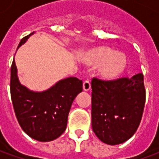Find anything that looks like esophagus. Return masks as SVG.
I'll list each match as a JSON object with an SVG mask.
<instances>
[{
  "label": "esophagus",
  "instance_id": "34e87169",
  "mask_svg": "<svg viewBox=\"0 0 159 159\" xmlns=\"http://www.w3.org/2000/svg\"><path fill=\"white\" fill-rule=\"evenodd\" d=\"M83 88L84 91H89V90L91 89V84H90V82L89 80H85V81L83 82Z\"/></svg>",
  "mask_w": 159,
  "mask_h": 159
}]
</instances>
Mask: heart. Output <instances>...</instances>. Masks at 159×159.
Returning <instances> with one entry per match:
<instances>
[{"label":"heart","instance_id":"obj_1","mask_svg":"<svg viewBox=\"0 0 159 159\" xmlns=\"http://www.w3.org/2000/svg\"><path fill=\"white\" fill-rule=\"evenodd\" d=\"M84 62L89 66L100 65L98 68L101 78L111 81L118 78L126 70L128 59L126 55L113 49L101 47L93 50L84 57Z\"/></svg>","mask_w":159,"mask_h":159}]
</instances>
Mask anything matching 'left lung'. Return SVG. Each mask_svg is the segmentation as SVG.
Returning a JSON list of instances; mask_svg holds the SVG:
<instances>
[{
    "mask_svg": "<svg viewBox=\"0 0 159 159\" xmlns=\"http://www.w3.org/2000/svg\"><path fill=\"white\" fill-rule=\"evenodd\" d=\"M92 128L108 145L123 143L133 136L143 114L146 90L142 73L111 81L93 78Z\"/></svg>",
    "mask_w": 159,
    "mask_h": 159,
    "instance_id": "8db88e82",
    "label": "left lung"
}]
</instances>
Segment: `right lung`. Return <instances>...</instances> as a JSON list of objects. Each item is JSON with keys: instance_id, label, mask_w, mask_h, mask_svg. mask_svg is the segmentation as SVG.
<instances>
[{"instance_id": "add662e5", "label": "right lung", "mask_w": 159, "mask_h": 159, "mask_svg": "<svg viewBox=\"0 0 159 159\" xmlns=\"http://www.w3.org/2000/svg\"><path fill=\"white\" fill-rule=\"evenodd\" d=\"M33 33L20 41L18 48ZM10 91L16 117L22 129L33 139L47 142L65 132L73 100L83 91V81L68 77L46 91L33 92L20 84L13 59Z\"/></svg>"}]
</instances>
